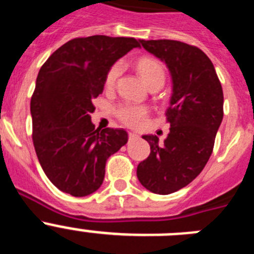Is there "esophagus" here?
<instances>
[{
    "mask_svg": "<svg viewBox=\"0 0 254 254\" xmlns=\"http://www.w3.org/2000/svg\"><path fill=\"white\" fill-rule=\"evenodd\" d=\"M140 136H138L137 133H134V132H129L128 133V138L129 140H136V138H138Z\"/></svg>",
    "mask_w": 254,
    "mask_h": 254,
    "instance_id": "obj_1",
    "label": "esophagus"
}]
</instances>
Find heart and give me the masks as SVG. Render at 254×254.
<instances>
[{
  "mask_svg": "<svg viewBox=\"0 0 254 254\" xmlns=\"http://www.w3.org/2000/svg\"><path fill=\"white\" fill-rule=\"evenodd\" d=\"M121 68L122 67L120 64L111 67V69L107 73V77H105V89H108V90L113 89L117 82V78L121 73ZM137 71L149 87H161L165 82V69H164L163 64L156 60H152V58L138 60ZM116 116L118 117L121 122L129 126V127H140L146 121L147 109L142 105L126 103V104H121L120 107H117Z\"/></svg>",
  "mask_w": 254,
  "mask_h": 254,
  "instance_id": "obj_1",
  "label": "heart"
}]
</instances>
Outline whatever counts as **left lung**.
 I'll return each mask as SVG.
<instances>
[{
	"mask_svg": "<svg viewBox=\"0 0 254 254\" xmlns=\"http://www.w3.org/2000/svg\"><path fill=\"white\" fill-rule=\"evenodd\" d=\"M165 62L173 94L167 109L170 132L164 143L145 134L149 158L137 167V178L152 193L169 194L186 187L202 172L214 149L224 116L223 87L210 58L199 48L169 39L140 40Z\"/></svg>",
	"mask_w": 254,
	"mask_h": 254,
	"instance_id": "obj_1",
	"label": "left lung"
}]
</instances>
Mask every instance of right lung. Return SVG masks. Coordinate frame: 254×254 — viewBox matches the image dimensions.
<instances>
[{
  "mask_svg": "<svg viewBox=\"0 0 254 254\" xmlns=\"http://www.w3.org/2000/svg\"><path fill=\"white\" fill-rule=\"evenodd\" d=\"M137 47L134 38H75L40 67L30 100L33 143L46 176L64 193L95 192L104 181L108 158L128 141L123 128H95L90 114L108 71Z\"/></svg>",
  "mask_w": 254,
  "mask_h": 254,
  "instance_id": "right-lung-1",
  "label": "right lung"
}]
</instances>
